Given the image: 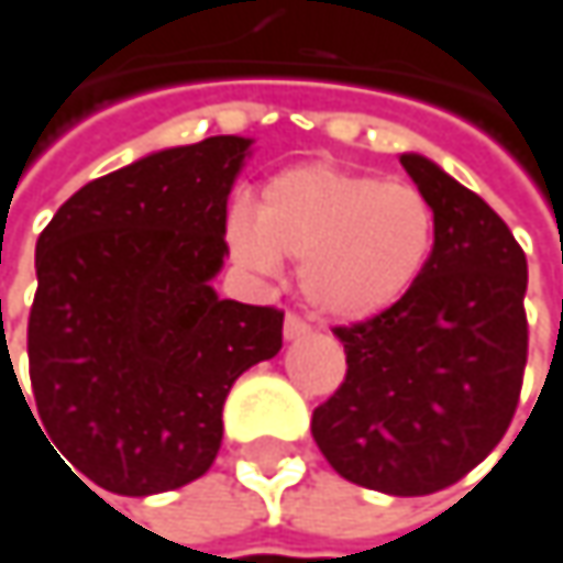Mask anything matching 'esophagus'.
I'll return each mask as SVG.
<instances>
[{
    "label": "esophagus",
    "instance_id": "34e87169",
    "mask_svg": "<svg viewBox=\"0 0 563 563\" xmlns=\"http://www.w3.org/2000/svg\"><path fill=\"white\" fill-rule=\"evenodd\" d=\"M306 334H312V328H309L299 314H286V321H283V338H286V341H299V338H306Z\"/></svg>",
    "mask_w": 563,
    "mask_h": 563
}]
</instances>
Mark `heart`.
Returning <instances> with one entry per match:
<instances>
[{"mask_svg":"<svg viewBox=\"0 0 563 563\" xmlns=\"http://www.w3.org/2000/svg\"><path fill=\"white\" fill-rule=\"evenodd\" d=\"M232 257L274 277L299 257V283L318 312L369 318L401 302L430 264L437 216L411 184L338 165H296L264 184L254 213L225 219Z\"/></svg>","mask_w":563,"mask_h":563,"instance_id":"1","label":"heart"}]
</instances>
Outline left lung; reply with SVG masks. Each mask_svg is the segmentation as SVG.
<instances>
[{
    "mask_svg": "<svg viewBox=\"0 0 563 563\" xmlns=\"http://www.w3.org/2000/svg\"><path fill=\"white\" fill-rule=\"evenodd\" d=\"M405 172L430 200L437 242L411 292L376 318L334 328L347 379L312 413L341 478L423 497L465 478L510 427L526 369V254L478 194L427 155Z\"/></svg>",
    "mask_w": 563,
    "mask_h": 563,
    "instance_id": "left-lung-1",
    "label": "left lung"
}]
</instances>
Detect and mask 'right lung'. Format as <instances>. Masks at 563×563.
Wrapping results in <instances>:
<instances>
[{
	"instance_id": "add662e5",
	"label": "right lung",
	"mask_w": 563,
	"mask_h": 563,
	"mask_svg": "<svg viewBox=\"0 0 563 563\" xmlns=\"http://www.w3.org/2000/svg\"><path fill=\"white\" fill-rule=\"evenodd\" d=\"M251 143L150 152L76 190L37 239L27 360L41 433L111 494L207 475L232 382L283 347V312L213 289Z\"/></svg>"
}]
</instances>
